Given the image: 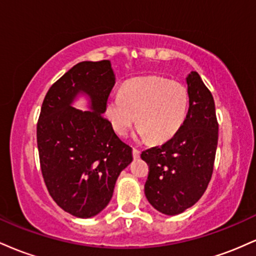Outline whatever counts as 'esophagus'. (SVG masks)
Returning <instances> with one entry per match:
<instances>
[{
    "mask_svg": "<svg viewBox=\"0 0 256 256\" xmlns=\"http://www.w3.org/2000/svg\"><path fill=\"white\" fill-rule=\"evenodd\" d=\"M132 155H134V158H140V150H138V149H136V148H134V149H132Z\"/></svg>",
    "mask_w": 256,
    "mask_h": 256,
    "instance_id": "34e87169",
    "label": "esophagus"
}]
</instances>
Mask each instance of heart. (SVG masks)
Listing matches in <instances>:
<instances>
[{
  "label": "heart",
  "instance_id": "b5f03b06",
  "mask_svg": "<svg viewBox=\"0 0 256 256\" xmlns=\"http://www.w3.org/2000/svg\"><path fill=\"white\" fill-rule=\"evenodd\" d=\"M189 110V92L183 84L158 76L131 79L120 94L106 102V116L114 132L125 136L138 122L136 136L162 143L184 124Z\"/></svg>",
  "mask_w": 256,
  "mask_h": 256
}]
</instances>
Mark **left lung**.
I'll return each mask as SVG.
<instances>
[{
  "label": "left lung",
  "mask_w": 256,
  "mask_h": 256,
  "mask_svg": "<svg viewBox=\"0 0 256 256\" xmlns=\"http://www.w3.org/2000/svg\"><path fill=\"white\" fill-rule=\"evenodd\" d=\"M189 110L171 140L140 154L149 166L146 198L155 210L176 216L201 198L212 178L218 122L210 91L198 72L186 77Z\"/></svg>",
  "instance_id": "8db88e82"
}]
</instances>
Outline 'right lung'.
Returning <instances> with one entry per match:
<instances>
[{
  "label": "right lung",
  "mask_w": 256,
  "mask_h": 256,
  "mask_svg": "<svg viewBox=\"0 0 256 256\" xmlns=\"http://www.w3.org/2000/svg\"><path fill=\"white\" fill-rule=\"evenodd\" d=\"M116 84L110 60L83 61L55 82L37 122L40 170L49 194L64 212L91 218L110 204L132 148L116 136L104 114ZM78 94L90 110L72 107Z\"/></svg>",
  "instance_id": "1"
}]
</instances>
